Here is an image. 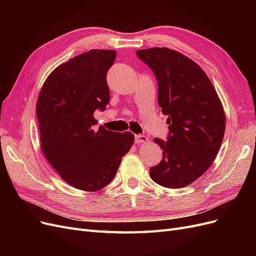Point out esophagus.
<instances>
[{"instance_id":"obj_1","label":"esophagus","mask_w":256,"mask_h":256,"mask_svg":"<svg viewBox=\"0 0 256 256\" xmlns=\"http://www.w3.org/2000/svg\"><path fill=\"white\" fill-rule=\"evenodd\" d=\"M134 141L136 144H141V143H146L147 141H148V138H147V136H145L143 134H136V136H134Z\"/></svg>"}]
</instances>
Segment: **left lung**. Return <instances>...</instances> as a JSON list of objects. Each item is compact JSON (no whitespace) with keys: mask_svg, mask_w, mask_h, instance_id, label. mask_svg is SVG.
Here are the masks:
<instances>
[{"mask_svg":"<svg viewBox=\"0 0 256 256\" xmlns=\"http://www.w3.org/2000/svg\"><path fill=\"white\" fill-rule=\"evenodd\" d=\"M136 56L156 76L158 104L168 115L166 142L154 140L164 159L150 175L162 187H186L207 171L220 150L226 131L222 104L203 69L184 54L154 47Z\"/></svg>","mask_w":256,"mask_h":256,"instance_id":"left-lung-1","label":"left lung"}]
</instances>
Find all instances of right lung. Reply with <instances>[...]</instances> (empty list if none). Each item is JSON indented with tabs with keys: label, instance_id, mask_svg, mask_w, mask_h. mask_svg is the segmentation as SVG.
Listing matches in <instances>:
<instances>
[{
	"label": "right lung",
	"instance_id": "1",
	"mask_svg": "<svg viewBox=\"0 0 256 256\" xmlns=\"http://www.w3.org/2000/svg\"><path fill=\"white\" fill-rule=\"evenodd\" d=\"M116 51L90 50L54 69L36 104L42 150L53 168L72 187L98 191L109 184L134 134L95 128L96 110L110 102L106 72Z\"/></svg>",
	"mask_w": 256,
	"mask_h": 256
}]
</instances>
